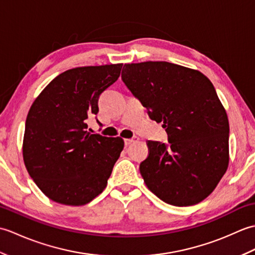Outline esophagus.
<instances>
[{"label": "esophagus", "mask_w": 255, "mask_h": 255, "mask_svg": "<svg viewBox=\"0 0 255 255\" xmlns=\"http://www.w3.org/2000/svg\"><path fill=\"white\" fill-rule=\"evenodd\" d=\"M138 140V138L137 137H132V138H129V139H125V145H129V144H131L132 142H134V141H137Z\"/></svg>", "instance_id": "1"}]
</instances>
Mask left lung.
I'll return each mask as SVG.
<instances>
[{"instance_id": "left-lung-1", "label": "left lung", "mask_w": 255, "mask_h": 255, "mask_svg": "<svg viewBox=\"0 0 255 255\" xmlns=\"http://www.w3.org/2000/svg\"><path fill=\"white\" fill-rule=\"evenodd\" d=\"M122 80L167 133L148 141L140 163L145 185L173 206L198 204L213 193L229 163V122L207 77L165 61L125 64Z\"/></svg>"}]
</instances>
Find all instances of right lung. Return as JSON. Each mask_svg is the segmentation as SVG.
Returning <instances> with one entry per match:
<instances>
[{"label": "right lung", "instance_id": "add662e5", "mask_svg": "<svg viewBox=\"0 0 255 255\" xmlns=\"http://www.w3.org/2000/svg\"><path fill=\"white\" fill-rule=\"evenodd\" d=\"M122 67L67 70L32 103L25 124L24 163L36 185L53 202L85 205L106 187L124 140L91 133L86 123L99 113L100 95L116 82Z\"/></svg>", "mask_w": 255, "mask_h": 255}]
</instances>
